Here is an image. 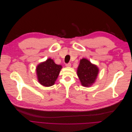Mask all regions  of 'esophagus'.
<instances>
[{"label": "esophagus", "instance_id": "obj_1", "mask_svg": "<svg viewBox=\"0 0 132 132\" xmlns=\"http://www.w3.org/2000/svg\"><path fill=\"white\" fill-rule=\"evenodd\" d=\"M65 66H66L67 67H71V64L70 63H67V64H65Z\"/></svg>", "mask_w": 132, "mask_h": 132}]
</instances>
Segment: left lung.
<instances>
[{
    "label": "left lung",
    "instance_id": "obj_1",
    "mask_svg": "<svg viewBox=\"0 0 132 132\" xmlns=\"http://www.w3.org/2000/svg\"><path fill=\"white\" fill-rule=\"evenodd\" d=\"M99 69L97 65L92 64L89 60L83 58L80 60L77 74L81 84L85 87H89L95 83Z\"/></svg>",
    "mask_w": 132,
    "mask_h": 132
}]
</instances>
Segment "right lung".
<instances>
[{"label":"right lung","mask_w":132,"mask_h":132,"mask_svg":"<svg viewBox=\"0 0 132 132\" xmlns=\"http://www.w3.org/2000/svg\"><path fill=\"white\" fill-rule=\"evenodd\" d=\"M61 69V65L56 64L54 60L50 58L39 63L36 68L39 83L45 87L54 85Z\"/></svg>","instance_id":"obj_1"}]
</instances>
